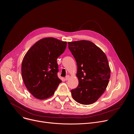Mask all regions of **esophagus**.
<instances>
[{"label": "esophagus", "mask_w": 134, "mask_h": 134, "mask_svg": "<svg viewBox=\"0 0 134 134\" xmlns=\"http://www.w3.org/2000/svg\"><path fill=\"white\" fill-rule=\"evenodd\" d=\"M69 79V75H67L66 77H65V81H67V80H68V79Z\"/></svg>", "instance_id": "1"}]
</instances>
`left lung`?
I'll return each instance as SVG.
<instances>
[{
    "label": "left lung",
    "instance_id": "obj_1",
    "mask_svg": "<svg viewBox=\"0 0 134 134\" xmlns=\"http://www.w3.org/2000/svg\"><path fill=\"white\" fill-rule=\"evenodd\" d=\"M68 48L77 65L79 83L71 90L76 102L88 105L96 102L104 92L110 77L105 54L95 44L81 40L68 42Z\"/></svg>",
    "mask_w": 134,
    "mask_h": 134
}]
</instances>
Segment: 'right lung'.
Wrapping results in <instances>:
<instances>
[{"instance_id": "obj_1", "label": "right lung", "mask_w": 134, "mask_h": 134, "mask_svg": "<svg viewBox=\"0 0 134 134\" xmlns=\"http://www.w3.org/2000/svg\"><path fill=\"white\" fill-rule=\"evenodd\" d=\"M66 46V42L46 37L36 42L25 55L22 64V78L27 89L36 99L50 97L62 82L57 75V59Z\"/></svg>"}]
</instances>
